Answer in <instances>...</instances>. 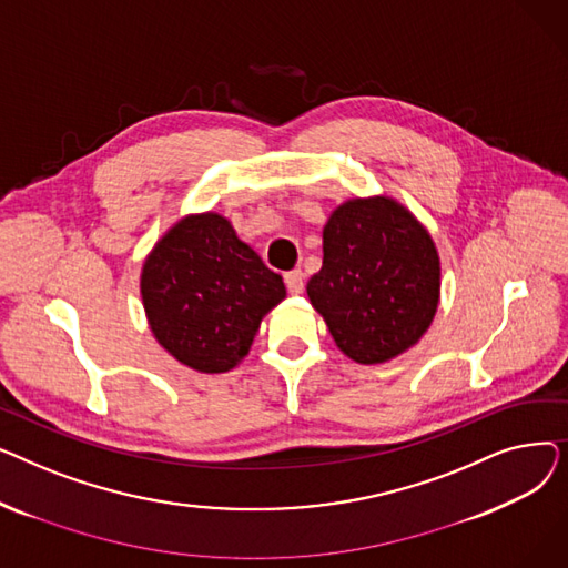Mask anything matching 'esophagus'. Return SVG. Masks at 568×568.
<instances>
[{"label": "esophagus", "instance_id": "esophagus-1", "mask_svg": "<svg viewBox=\"0 0 568 568\" xmlns=\"http://www.w3.org/2000/svg\"><path fill=\"white\" fill-rule=\"evenodd\" d=\"M285 281V287L290 294H302L304 292V272L302 268H292V272H287L283 276Z\"/></svg>", "mask_w": 568, "mask_h": 568}]
</instances>
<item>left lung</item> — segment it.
<instances>
[{"label":"left lung","mask_w":568,"mask_h":568,"mask_svg":"<svg viewBox=\"0 0 568 568\" xmlns=\"http://www.w3.org/2000/svg\"><path fill=\"white\" fill-rule=\"evenodd\" d=\"M322 251L306 292L349 359L389 362L426 334L439 302V257L405 206L389 197L341 204L324 225Z\"/></svg>","instance_id":"obj_1"}]
</instances>
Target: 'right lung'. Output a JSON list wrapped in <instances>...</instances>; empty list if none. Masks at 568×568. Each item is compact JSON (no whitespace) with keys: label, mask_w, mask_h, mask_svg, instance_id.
Segmentation results:
<instances>
[{"label":"right lung","mask_w":568,"mask_h":568,"mask_svg":"<svg viewBox=\"0 0 568 568\" xmlns=\"http://www.w3.org/2000/svg\"><path fill=\"white\" fill-rule=\"evenodd\" d=\"M140 287L156 341L200 373L234 368L285 300L283 278L219 214L179 221L146 257Z\"/></svg>","instance_id":"right-lung-1"}]
</instances>
